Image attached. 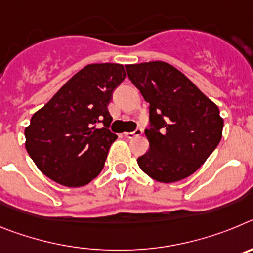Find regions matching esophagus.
Here are the masks:
<instances>
[{
    "instance_id": "34e87169",
    "label": "esophagus",
    "mask_w": 253,
    "mask_h": 253,
    "mask_svg": "<svg viewBox=\"0 0 253 253\" xmlns=\"http://www.w3.org/2000/svg\"><path fill=\"white\" fill-rule=\"evenodd\" d=\"M140 134H142V129H137V130L130 131V133H129V131H126V133H124V135L126 138H129V139H131V138L138 137V135H140Z\"/></svg>"
}]
</instances>
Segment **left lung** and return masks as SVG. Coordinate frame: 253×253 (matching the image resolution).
Wrapping results in <instances>:
<instances>
[{"mask_svg":"<svg viewBox=\"0 0 253 253\" xmlns=\"http://www.w3.org/2000/svg\"><path fill=\"white\" fill-rule=\"evenodd\" d=\"M149 104V149L137 160L158 182L184 180L208 160L222 139L223 119L215 104L166 62L125 66Z\"/></svg>","mask_w":253,"mask_h":253,"instance_id":"obj_1","label":"left lung"}]
</instances>
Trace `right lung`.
<instances>
[{
	"mask_svg": "<svg viewBox=\"0 0 253 253\" xmlns=\"http://www.w3.org/2000/svg\"><path fill=\"white\" fill-rule=\"evenodd\" d=\"M125 76L123 64H88L31 116L26 151L50 180L80 187L99 176L118 138L107 129L113 120L107 105ZM99 122L104 128H95Z\"/></svg>",
	"mask_w": 253,
	"mask_h": 253,
	"instance_id": "add662e5",
	"label": "right lung"
}]
</instances>
